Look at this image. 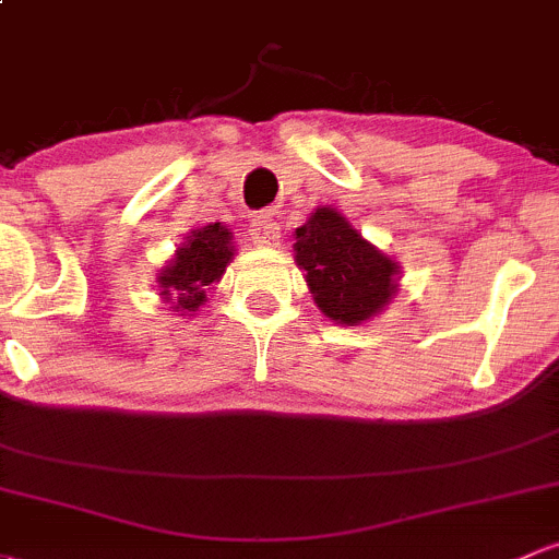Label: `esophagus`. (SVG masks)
Segmentation results:
<instances>
[{
	"instance_id": "34e87169",
	"label": "esophagus",
	"mask_w": 559,
	"mask_h": 559,
	"mask_svg": "<svg viewBox=\"0 0 559 559\" xmlns=\"http://www.w3.org/2000/svg\"><path fill=\"white\" fill-rule=\"evenodd\" d=\"M250 239L252 245L258 247H277L280 245V226L274 223V217L269 215H258L255 221L250 223Z\"/></svg>"
}]
</instances>
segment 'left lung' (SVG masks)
<instances>
[{
  "mask_svg": "<svg viewBox=\"0 0 559 559\" xmlns=\"http://www.w3.org/2000/svg\"><path fill=\"white\" fill-rule=\"evenodd\" d=\"M293 239L296 266L314 304L336 325H364L399 293L401 263L364 239L333 206H318Z\"/></svg>",
  "mask_w": 559,
  "mask_h": 559,
  "instance_id": "left-lung-1",
  "label": "left lung"
}]
</instances>
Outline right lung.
Listing matches in <instances>:
<instances>
[{
  "label": "right lung",
  "mask_w": 559,
  "mask_h": 559,
  "mask_svg": "<svg viewBox=\"0 0 559 559\" xmlns=\"http://www.w3.org/2000/svg\"><path fill=\"white\" fill-rule=\"evenodd\" d=\"M237 255L231 228L223 223H206L191 228L177 245L171 261L160 266L155 285L160 301L169 304V312L193 318L206 304V293L226 274V266Z\"/></svg>",
  "instance_id": "add662e5"
}]
</instances>
